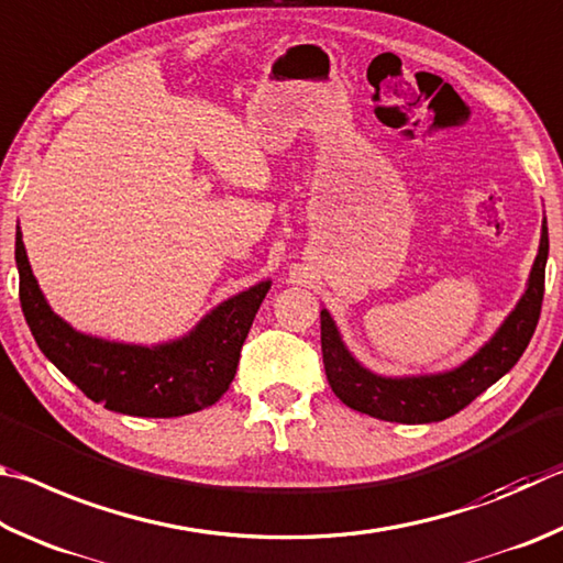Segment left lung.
<instances>
[{
	"label": "left lung",
	"instance_id": "left-lung-1",
	"mask_svg": "<svg viewBox=\"0 0 563 563\" xmlns=\"http://www.w3.org/2000/svg\"><path fill=\"white\" fill-rule=\"evenodd\" d=\"M547 256L549 230L544 220V224H541L539 254L534 266H531L527 289L517 301V307L511 309L495 336L475 356L445 373L402 378L378 376V373L368 371L353 358V353L346 349V343H343L336 329V321L323 309L321 351L331 390L349 408L388 422L420 426V422H438L455 416L462 408H467L479 393H485L492 383H497L505 373L515 368L521 353L527 351L539 323L541 299H544Z\"/></svg>",
	"mask_w": 563,
	"mask_h": 563
}]
</instances>
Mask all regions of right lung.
Wrapping results in <instances>:
<instances>
[{
  "instance_id": "right-lung-1",
  "label": "right lung",
  "mask_w": 563,
  "mask_h": 563,
  "mask_svg": "<svg viewBox=\"0 0 563 563\" xmlns=\"http://www.w3.org/2000/svg\"><path fill=\"white\" fill-rule=\"evenodd\" d=\"M19 301L44 356L103 408L135 418H177L212 406L234 380L240 351L272 282H260L214 307L183 339L135 346L88 336L56 317L16 230Z\"/></svg>"
}]
</instances>
